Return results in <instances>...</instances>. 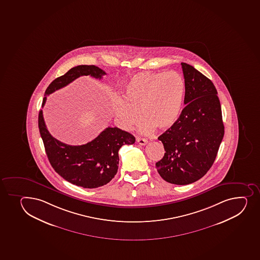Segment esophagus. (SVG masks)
I'll return each instance as SVG.
<instances>
[{
	"mask_svg": "<svg viewBox=\"0 0 260 260\" xmlns=\"http://www.w3.org/2000/svg\"><path fill=\"white\" fill-rule=\"evenodd\" d=\"M137 142H138V144L142 145V146H144V145L147 144V140L145 139V138H141V137H137Z\"/></svg>",
	"mask_w": 260,
	"mask_h": 260,
	"instance_id": "esophagus-1",
	"label": "esophagus"
}]
</instances>
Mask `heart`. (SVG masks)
<instances>
[{
	"mask_svg": "<svg viewBox=\"0 0 260 260\" xmlns=\"http://www.w3.org/2000/svg\"><path fill=\"white\" fill-rule=\"evenodd\" d=\"M186 85L177 72L137 73L123 86V100L113 105L116 121L121 128L128 131L140 119L142 133H150L155 127L165 131L174 125L182 112Z\"/></svg>",
	"mask_w": 260,
	"mask_h": 260,
	"instance_id": "obj_1",
	"label": "heart"
}]
</instances>
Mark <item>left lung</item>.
Listing matches in <instances>:
<instances>
[{
	"mask_svg": "<svg viewBox=\"0 0 260 260\" xmlns=\"http://www.w3.org/2000/svg\"><path fill=\"white\" fill-rule=\"evenodd\" d=\"M181 64L186 106L174 125L158 137L166 153L156 168L166 182L186 185L201 179L212 167L224 126L213 83L190 64Z\"/></svg>",
	"mask_w": 260,
	"mask_h": 260,
	"instance_id": "obj_1",
	"label": "left lung"
}]
</instances>
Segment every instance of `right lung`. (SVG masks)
Masks as SVG:
<instances>
[{"mask_svg": "<svg viewBox=\"0 0 260 260\" xmlns=\"http://www.w3.org/2000/svg\"><path fill=\"white\" fill-rule=\"evenodd\" d=\"M95 66L82 64L70 69L64 75L54 79L46 89L43 107L47 95L63 88L81 76L90 75L102 79L106 75ZM38 127L48 160L54 171L67 182L85 188L102 187L113 179L118 168V150L123 145L133 144L134 136L114 127H107L87 144L71 146L52 137L46 127L43 111L38 115Z\"/></svg>", "mask_w": 260, "mask_h": 260, "instance_id": "obj_1", "label": "right lung"}]
</instances>
